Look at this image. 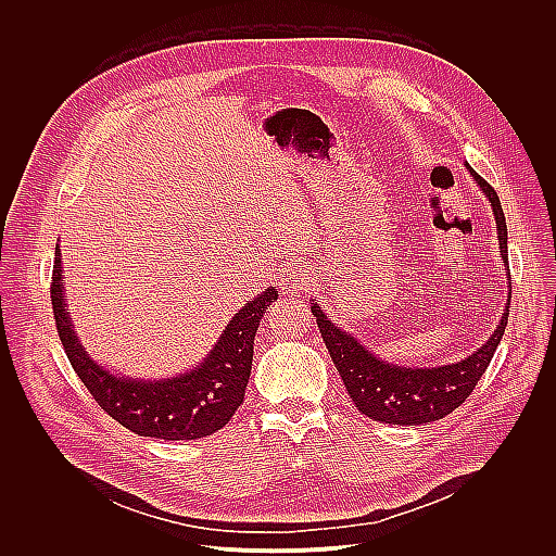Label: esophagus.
<instances>
[{
    "instance_id": "1",
    "label": "esophagus",
    "mask_w": 556,
    "mask_h": 556,
    "mask_svg": "<svg viewBox=\"0 0 556 556\" xmlns=\"http://www.w3.org/2000/svg\"><path fill=\"white\" fill-rule=\"evenodd\" d=\"M309 270L305 268V266H301V264H290V266H286L283 270H281V275H279V290L283 292V294H290V296H296V294H301L307 286H309Z\"/></svg>"
}]
</instances>
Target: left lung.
I'll return each mask as SVG.
<instances>
[{
  "label": "left lung",
  "instance_id": "1",
  "mask_svg": "<svg viewBox=\"0 0 556 556\" xmlns=\"http://www.w3.org/2000/svg\"><path fill=\"white\" fill-rule=\"evenodd\" d=\"M470 173L492 201L498 225L501 253L509 270L507 223L501 199L496 190L475 168H470ZM509 305L511 296L498 329L475 355L459 364L442 368H401L386 364L368 353L353 336L344 333L331 320H327L316 303H312V314L316 316L323 340L344 381L349 396L364 416L386 425H425L453 414L472 394L505 336Z\"/></svg>",
  "mask_w": 556,
  "mask_h": 556
}]
</instances>
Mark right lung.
<instances>
[{
  "instance_id": "add662e5",
  "label": "right lung",
  "mask_w": 556,
  "mask_h": 556,
  "mask_svg": "<svg viewBox=\"0 0 556 556\" xmlns=\"http://www.w3.org/2000/svg\"><path fill=\"white\" fill-rule=\"evenodd\" d=\"M49 290L60 342L90 396L110 418L131 433L157 440L205 438L231 420L244 401L255 331L270 303L277 301V290L268 288L231 318L218 344L199 368L151 383L114 377L86 355L64 309L58 247Z\"/></svg>"
}]
</instances>
